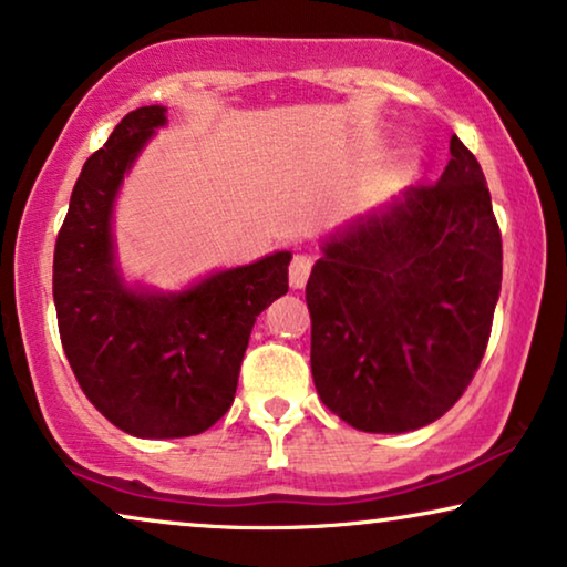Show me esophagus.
Returning a JSON list of instances; mask_svg holds the SVG:
<instances>
[{"label": "esophagus", "instance_id": "obj_1", "mask_svg": "<svg viewBox=\"0 0 567 567\" xmlns=\"http://www.w3.org/2000/svg\"><path fill=\"white\" fill-rule=\"evenodd\" d=\"M309 270H312V260L307 255H293L291 260V270H289V284L291 289H305Z\"/></svg>", "mask_w": 567, "mask_h": 567}]
</instances>
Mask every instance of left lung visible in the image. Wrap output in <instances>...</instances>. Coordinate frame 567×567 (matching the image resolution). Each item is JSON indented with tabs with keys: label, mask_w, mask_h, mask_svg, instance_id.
Here are the masks:
<instances>
[{
	"label": "left lung",
	"mask_w": 567,
	"mask_h": 567,
	"mask_svg": "<svg viewBox=\"0 0 567 567\" xmlns=\"http://www.w3.org/2000/svg\"><path fill=\"white\" fill-rule=\"evenodd\" d=\"M449 152L436 185L332 231L307 281L317 394L359 431L433 423L485 355L501 229L475 154L456 136Z\"/></svg>",
	"instance_id": "1"
}]
</instances>
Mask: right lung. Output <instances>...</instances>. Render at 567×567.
<instances>
[{
	"instance_id": "1",
	"label": "right lung",
	"mask_w": 567,
	"mask_h": 567,
	"mask_svg": "<svg viewBox=\"0 0 567 567\" xmlns=\"http://www.w3.org/2000/svg\"><path fill=\"white\" fill-rule=\"evenodd\" d=\"M167 107L144 105L84 162L53 250V305L76 382L136 439L196 436L231 408L252 324L289 291L291 252L216 270L183 291L123 281L113 204Z\"/></svg>"
}]
</instances>
